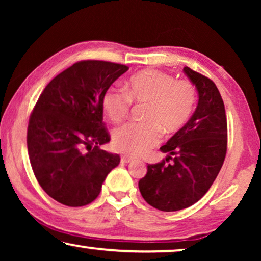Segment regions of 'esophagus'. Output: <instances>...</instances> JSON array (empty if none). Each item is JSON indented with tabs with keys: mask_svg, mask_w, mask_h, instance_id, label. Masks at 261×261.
<instances>
[{
	"mask_svg": "<svg viewBox=\"0 0 261 261\" xmlns=\"http://www.w3.org/2000/svg\"><path fill=\"white\" fill-rule=\"evenodd\" d=\"M132 160H133V158H130V156H128V155H122L121 156V162L122 163H130Z\"/></svg>",
	"mask_w": 261,
	"mask_h": 261,
	"instance_id": "esophagus-1",
	"label": "esophagus"
}]
</instances>
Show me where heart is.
<instances>
[{"instance_id":"1","label":"heart","mask_w":261,"mask_h":261,"mask_svg":"<svg viewBox=\"0 0 261 261\" xmlns=\"http://www.w3.org/2000/svg\"><path fill=\"white\" fill-rule=\"evenodd\" d=\"M132 102L147 103L145 122H132L117 128L113 145L129 155H141L152 148L165 134L176 133L185 126L196 105V89L189 81H177L172 74L158 70H144L128 80L126 91L110 88L105 92L102 105L113 122L128 116Z\"/></svg>"}]
</instances>
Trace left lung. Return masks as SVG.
<instances>
[{
    "mask_svg": "<svg viewBox=\"0 0 261 261\" xmlns=\"http://www.w3.org/2000/svg\"><path fill=\"white\" fill-rule=\"evenodd\" d=\"M183 71L197 89V108L160 147L169 153L166 160L148 164L147 173L139 180L145 201L162 212H177L199 201L216 179L227 153V117L219 89L190 67Z\"/></svg>",
    "mask_w": 261,
    "mask_h": 261,
    "instance_id": "8db88e82",
    "label": "left lung"
}]
</instances>
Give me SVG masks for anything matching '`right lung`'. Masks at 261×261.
Returning a JSON list of instances; mask_svg holds the SVG:
<instances>
[{
	"mask_svg": "<svg viewBox=\"0 0 261 261\" xmlns=\"http://www.w3.org/2000/svg\"><path fill=\"white\" fill-rule=\"evenodd\" d=\"M129 67L82 60L46 85L27 129V148L35 178L49 197L83 206L99 195L119 154L101 149L110 141L103 123L102 98Z\"/></svg>",
	"mask_w": 261,
	"mask_h": 261,
	"instance_id": "obj_1",
	"label": "right lung"
}]
</instances>
